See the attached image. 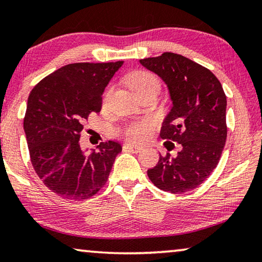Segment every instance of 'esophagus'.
<instances>
[{
	"mask_svg": "<svg viewBox=\"0 0 262 262\" xmlns=\"http://www.w3.org/2000/svg\"><path fill=\"white\" fill-rule=\"evenodd\" d=\"M123 148L127 149L128 151L134 152V154H136V152H139V151L142 150V147L134 146V144H132V143H126V144H124V146H123Z\"/></svg>",
	"mask_w": 262,
	"mask_h": 262,
	"instance_id": "esophagus-1",
	"label": "esophagus"
}]
</instances>
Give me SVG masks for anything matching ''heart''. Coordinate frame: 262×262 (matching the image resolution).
I'll return each instance as SVG.
<instances>
[{"label":"heart","instance_id":"b5f03b06","mask_svg":"<svg viewBox=\"0 0 262 262\" xmlns=\"http://www.w3.org/2000/svg\"><path fill=\"white\" fill-rule=\"evenodd\" d=\"M130 90L135 95L146 91L159 90L160 81L152 73L146 71L134 72L129 77L128 81ZM154 127V122L151 120H140V121L128 122L119 130V134L123 136L124 139L132 142H142L147 140L149 135L151 134V129Z\"/></svg>","mask_w":262,"mask_h":262}]
</instances>
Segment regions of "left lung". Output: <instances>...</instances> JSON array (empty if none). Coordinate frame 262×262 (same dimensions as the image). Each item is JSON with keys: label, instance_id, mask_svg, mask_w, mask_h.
I'll return each mask as SVG.
<instances>
[{"label": "left lung", "instance_id": "left-lung-1", "mask_svg": "<svg viewBox=\"0 0 262 262\" xmlns=\"http://www.w3.org/2000/svg\"><path fill=\"white\" fill-rule=\"evenodd\" d=\"M140 63L168 86L172 107L160 135L181 146L176 157L160 155L148 177L167 192H186L201 185L221 160L227 136L226 95L210 70L177 53L164 52Z\"/></svg>", "mask_w": 262, "mask_h": 262}]
</instances>
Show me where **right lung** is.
<instances>
[{"label":"right lung","instance_id":"add662e5","mask_svg":"<svg viewBox=\"0 0 262 262\" xmlns=\"http://www.w3.org/2000/svg\"><path fill=\"white\" fill-rule=\"evenodd\" d=\"M123 61L65 65L37 84L28 98L24 132L30 160L43 183L66 199L82 201L108 180L119 142L87 154L79 143L85 120L101 111L102 93Z\"/></svg>","mask_w":262,"mask_h":262}]
</instances>
